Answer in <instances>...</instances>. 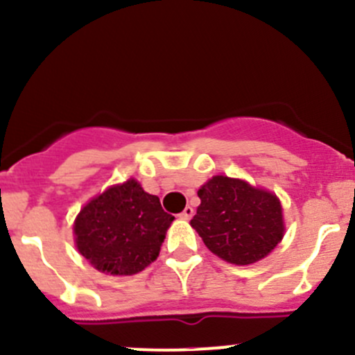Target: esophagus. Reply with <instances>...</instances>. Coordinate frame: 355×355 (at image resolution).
<instances>
[{
	"label": "esophagus",
	"instance_id": "obj_1",
	"mask_svg": "<svg viewBox=\"0 0 355 355\" xmlns=\"http://www.w3.org/2000/svg\"><path fill=\"white\" fill-rule=\"evenodd\" d=\"M192 216H194V207H191V206H187V207H185V209L180 213L182 220H191Z\"/></svg>",
	"mask_w": 355,
	"mask_h": 355
}]
</instances>
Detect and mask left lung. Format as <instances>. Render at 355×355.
<instances>
[{"label":"left lung","mask_w":355,"mask_h":355,"mask_svg":"<svg viewBox=\"0 0 355 355\" xmlns=\"http://www.w3.org/2000/svg\"><path fill=\"white\" fill-rule=\"evenodd\" d=\"M198 196L200 204L191 225L207 249L228 263H256L284 237L282 204L271 192L218 175Z\"/></svg>","instance_id":"1"}]
</instances>
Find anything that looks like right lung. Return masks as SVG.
Returning <instances> with one entry per match:
<instances>
[{
  "label": "right lung",
  "instance_id": "right-lung-1",
  "mask_svg": "<svg viewBox=\"0 0 355 355\" xmlns=\"http://www.w3.org/2000/svg\"><path fill=\"white\" fill-rule=\"evenodd\" d=\"M175 216L135 180H127L85 204L75 220L77 249L96 270L135 275L159 254Z\"/></svg>",
  "mask_w": 355,
  "mask_h": 355
}]
</instances>
